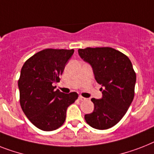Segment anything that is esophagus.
<instances>
[{
    "instance_id": "obj_1",
    "label": "esophagus",
    "mask_w": 154,
    "mask_h": 154,
    "mask_svg": "<svg viewBox=\"0 0 154 154\" xmlns=\"http://www.w3.org/2000/svg\"><path fill=\"white\" fill-rule=\"evenodd\" d=\"M79 100H81V101H83V100H85L86 98L83 97L82 96H79Z\"/></svg>"
}]
</instances>
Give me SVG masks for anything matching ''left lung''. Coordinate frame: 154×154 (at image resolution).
Returning <instances> with one entry per match:
<instances>
[{"mask_svg": "<svg viewBox=\"0 0 154 154\" xmlns=\"http://www.w3.org/2000/svg\"><path fill=\"white\" fill-rule=\"evenodd\" d=\"M78 54L92 67L95 79L103 86V97L92 98L94 111L85 116L90 127L107 130L124 116L134 97L136 73L131 60L112 47H87Z\"/></svg>", "mask_w": 154, "mask_h": 154, "instance_id": "1", "label": "left lung"}]
</instances>
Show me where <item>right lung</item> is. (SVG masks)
Listing matches in <instances>:
<instances>
[{"label":"right lung","instance_id":"1","mask_svg":"<svg viewBox=\"0 0 154 154\" xmlns=\"http://www.w3.org/2000/svg\"><path fill=\"white\" fill-rule=\"evenodd\" d=\"M73 52V49H45L28 58L21 69L18 81L21 108L32 124L42 131L62 127L66 110L78 98L77 92L65 94L54 86L60 81Z\"/></svg>","mask_w":154,"mask_h":154}]
</instances>
